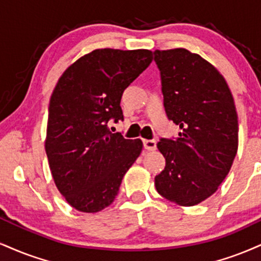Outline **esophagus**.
<instances>
[{
    "label": "esophagus",
    "instance_id": "34e87169",
    "mask_svg": "<svg viewBox=\"0 0 261 261\" xmlns=\"http://www.w3.org/2000/svg\"><path fill=\"white\" fill-rule=\"evenodd\" d=\"M143 147L147 150H154L156 148V142L154 140H143Z\"/></svg>",
    "mask_w": 261,
    "mask_h": 261
}]
</instances>
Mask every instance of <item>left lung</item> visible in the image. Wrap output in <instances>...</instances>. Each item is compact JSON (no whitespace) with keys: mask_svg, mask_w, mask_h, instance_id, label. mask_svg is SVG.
<instances>
[{"mask_svg":"<svg viewBox=\"0 0 261 261\" xmlns=\"http://www.w3.org/2000/svg\"><path fill=\"white\" fill-rule=\"evenodd\" d=\"M153 55L166 115L181 128L177 139L156 144L166 163L154 185L165 199L192 206L215 193L230 171L238 148L236 107L224 76L199 55L185 48Z\"/></svg>","mask_w":261,"mask_h":261,"instance_id":"8db88e82","label":"left lung"}]
</instances>
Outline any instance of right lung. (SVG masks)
Wrapping results in <instances>:
<instances>
[{"instance_id":"right-lung-1","label":"right lung","mask_w":261,"mask_h":261,"mask_svg":"<svg viewBox=\"0 0 261 261\" xmlns=\"http://www.w3.org/2000/svg\"><path fill=\"white\" fill-rule=\"evenodd\" d=\"M148 49H95L59 77L51 96L45 142L53 180L73 208L97 213L118 196L142 141L109 131L124 120V90L152 63Z\"/></svg>"}]
</instances>
